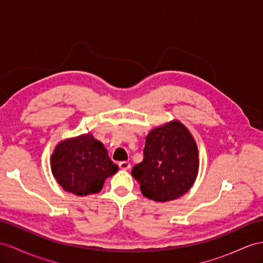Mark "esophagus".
I'll use <instances>...</instances> for the list:
<instances>
[{"label": "esophagus", "instance_id": "esophagus-1", "mask_svg": "<svg viewBox=\"0 0 263 263\" xmlns=\"http://www.w3.org/2000/svg\"><path fill=\"white\" fill-rule=\"evenodd\" d=\"M119 166H120L121 170H129L131 164H130L129 161H122V162L119 163Z\"/></svg>", "mask_w": 263, "mask_h": 263}]
</instances>
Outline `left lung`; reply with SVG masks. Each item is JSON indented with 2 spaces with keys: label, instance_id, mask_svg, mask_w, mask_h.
I'll use <instances>...</instances> for the list:
<instances>
[{
  "label": "left lung",
  "instance_id": "1",
  "mask_svg": "<svg viewBox=\"0 0 263 263\" xmlns=\"http://www.w3.org/2000/svg\"><path fill=\"white\" fill-rule=\"evenodd\" d=\"M143 154L132 176L145 198L166 202L191 189L199 171V151L192 134L179 120L147 133Z\"/></svg>",
  "mask_w": 263,
  "mask_h": 263
}]
</instances>
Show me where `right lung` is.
Instances as JSON below:
<instances>
[{"instance_id":"add662e5","label":"right lung","mask_w":263,"mask_h":263,"mask_svg":"<svg viewBox=\"0 0 263 263\" xmlns=\"http://www.w3.org/2000/svg\"><path fill=\"white\" fill-rule=\"evenodd\" d=\"M51 170L57 182L76 196L102 190L104 181L118 171L107 151L91 133L59 142L51 156Z\"/></svg>"}]
</instances>
